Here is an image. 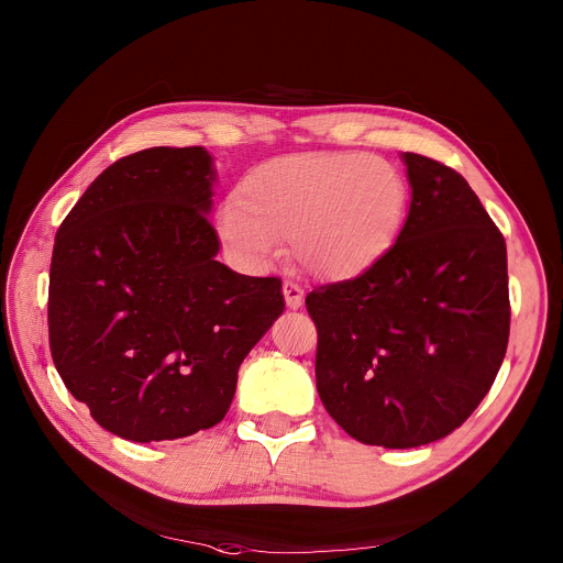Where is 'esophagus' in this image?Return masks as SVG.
Returning <instances> with one entry per match:
<instances>
[{
    "label": "esophagus",
    "instance_id": "obj_1",
    "mask_svg": "<svg viewBox=\"0 0 563 563\" xmlns=\"http://www.w3.org/2000/svg\"><path fill=\"white\" fill-rule=\"evenodd\" d=\"M283 297H285V303H287L289 310H299L303 306L306 294H303V289L297 283L285 280L283 283Z\"/></svg>",
    "mask_w": 563,
    "mask_h": 563
}]
</instances>
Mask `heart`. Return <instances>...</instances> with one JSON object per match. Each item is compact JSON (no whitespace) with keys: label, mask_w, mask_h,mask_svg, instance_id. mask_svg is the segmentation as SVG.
Returning <instances> with one entry per match:
<instances>
[{"label":"heart","mask_w":563,"mask_h":563,"mask_svg":"<svg viewBox=\"0 0 563 563\" xmlns=\"http://www.w3.org/2000/svg\"><path fill=\"white\" fill-rule=\"evenodd\" d=\"M406 183L363 153L287 155L251 168L219 214L228 251L246 264L294 257L317 278L346 280L386 255L404 221Z\"/></svg>","instance_id":"heart-1"}]
</instances>
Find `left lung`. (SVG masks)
Masks as SVG:
<instances>
[{"instance_id": "left-lung-1", "label": "left lung", "mask_w": 563, "mask_h": 563, "mask_svg": "<svg viewBox=\"0 0 563 563\" xmlns=\"http://www.w3.org/2000/svg\"><path fill=\"white\" fill-rule=\"evenodd\" d=\"M410 207L395 246L363 276L306 297L317 393L358 442L420 448L488 395L509 342L507 244L450 166L401 153Z\"/></svg>"}]
</instances>
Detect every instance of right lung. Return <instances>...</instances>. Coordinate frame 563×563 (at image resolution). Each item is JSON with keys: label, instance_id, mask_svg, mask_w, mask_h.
<instances>
[{"label": "right lung", "instance_id": "obj_1", "mask_svg": "<svg viewBox=\"0 0 563 563\" xmlns=\"http://www.w3.org/2000/svg\"><path fill=\"white\" fill-rule=\"evenodd\" d=\"M214 157L147 147L104 168L56 232L49 349L70 395L132 442L219 424L283 283L217 260Z\"/></svg>", "mask_w": 563, "mask_h": 563}]
</instances>
